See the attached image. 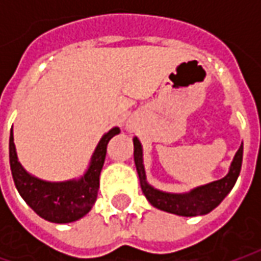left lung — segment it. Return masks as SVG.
<instances>
[{
  "label": "left lung",
  "mask_w": 261,
  "mask_h": 261,
  "mask_svg": "<svg viewBox=\"0 0 261 261\" xmlns=\"http://www.w3.org/2000/svg\"><path fill=\"white\" fill-rule=\"evenodd\" d=\"M133 141H134V163L137 167L140 185H141V191L144 193V196L154 208H158L160 211L176 214L180 217L205 215V214L211 212L214 208H217L222 202V199L228 195L229 191L232 189V186L236 185L240 170H241L243 144L240 146L236 156L232 159L227 176H224L220 180H214L211 184L198 186L188 193L162 192L147 184L144 165H143L141 143L137 137H134Z\"/></svg>",
  "instance_id": "obj_1"
}]
</instances>
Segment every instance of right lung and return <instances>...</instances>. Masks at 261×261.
Returning <instances> with one entry per match:
<instances>
[{
  "label": "right lung",
  "instance_id": "1",
  "mask_svg": "<svg viewBox=\"0 0 261 261\" xmlns=\"http://www.w3.org/2000/svg\"><path fill=\"white\" fill-rule=\"evenodd\" d=\"M120 133L118 127H114L105 133L95 148L89 167L81 179L66 182H46L34 177L24 170L18 162L14 144L13 128L10 134V166L13 173L14 184L25 203L39 217L50 222L66 224L82 218L94 206L99 175L102 170L108 141Z\"/></svg>",
  "mask_w": 261,
  "mask_h": 261
}]
</instances>
